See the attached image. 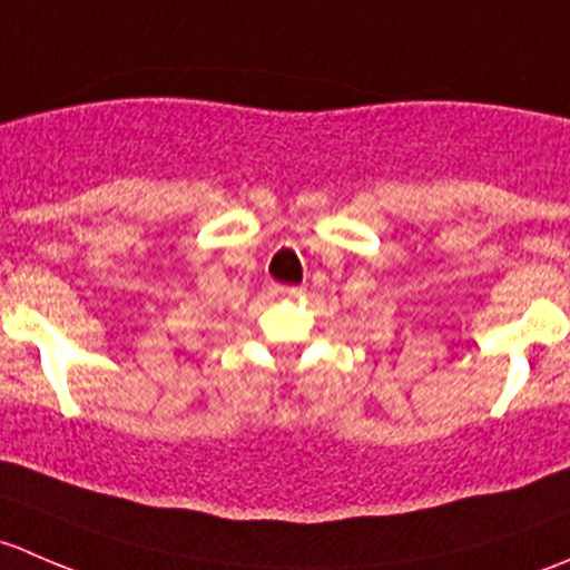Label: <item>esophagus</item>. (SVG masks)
Returning <instances> with one entry per match:
<instances>
[{
	"label": "esophagus",
	"instance_id": "1",
	"mask_svg": "<svg viewBox=\"0 0 570 570\" xmlns=\"http://www.w3.org/2000/svg\"><path fill=\"white\" fill-rule=\"evenodd\" d=\"M303 286H284V284H273V295H289V297H301Z\"/></svg>",
	"mask_w": 570,
	"mask_h": 570
}]
</instances>
